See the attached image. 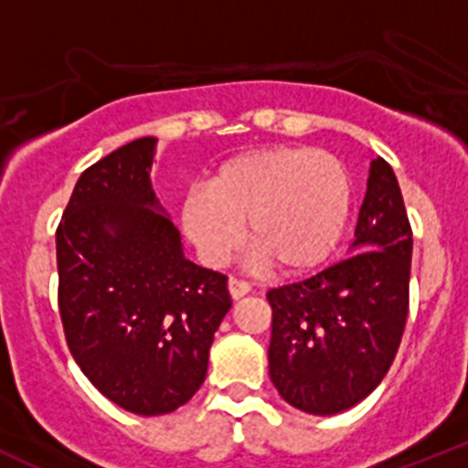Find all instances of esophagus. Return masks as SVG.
<instances>
[{"instance_id":"obj_1","label":"esophagus","mask_w":468,"mask_h":468,"mask_svg":"<svg viewBox=\"0 0 468 468\" xmlns=\"http://www.w3.org/2000/svg\"><path fill=\"white\" fill-rule=\"evenodd\" d=\"M227 288H229V295L234 297V300H239V297H243L250 292V283L243 279H237V276H229V281H227Z\"/></svg>"}]
</instances>
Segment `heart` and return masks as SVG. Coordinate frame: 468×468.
<instances>
[{
	"mask_svg": "<svg viewBox=\"0 0 468 468\" xmlns=\"http://www.w3.org/2000/svg\"><path fill=\"white\" fill-rule=\"evenodd\" d=\"M351 180L340 159L312 147H274L222 164L208 187L183 204V229L208 264H222L243 237L267 267L312 270L340 243Z\"/></svg>",
	"mask_w": 468,
	"mask_h": 468,
	"instance_id": "1",
	"label": "heart"
}]
</instances>
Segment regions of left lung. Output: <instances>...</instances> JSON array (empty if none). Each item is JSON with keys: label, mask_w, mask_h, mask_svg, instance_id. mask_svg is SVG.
I'll use <instances>...</instances> for the list:
<instances>
[{"label": "left lung", "mask_w": 468, "mask_h": 468, "mask_svg": "<svg viewBox=\"0 0 468 468\" xmlns=\"http://www.w3.org/2000/svg\"><path fill=\"white\" fill-rule=\"evenodd\" d=\"M349 258L267 292L270 378L281 399L309 415H337L384 379L410 302L412 229L399 180L370 164Z\"/></svg>", "instance_id": "8db88e82"}]
</instances>
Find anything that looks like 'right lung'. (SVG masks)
<instances>
[{"label": "right lung", "mask_w": 468, "mask_h": 468, "mask_svg": "<svg viewBox=\"0 0 468 468\" xmlns=\"http://www.w3.org/2000/svg\"><path fill=\"white\" fill-rule=\"evenodd\" d=\"M156 138L86 168L56 229L58 309L81 373L135 415H166L204 384L229 312L227 276L183 255L150 183Z\"/></svg>", "instance_id": "right-lung-1"}]
</instances>
